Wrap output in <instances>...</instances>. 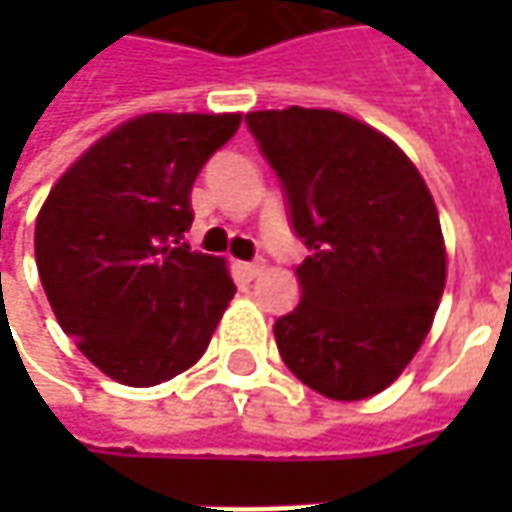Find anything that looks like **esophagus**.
<instances>
[{"label":"esophagus","instance_id":"esophagus-1","mask_svg":"<svg viewBox=\"0 0 512 512\" xmlns=\"http://www.w3.org/2000/svg\"><path fill=\"white\" fill-rule=\"evenodd\" d=\"M262 270H265V265H262V262H239V273L245 276L247 282H253V279H256Z\"/></svg>","mask_w":512,"mask_h":512}]
</instances>
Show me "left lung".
<instances>
[{"label": "left lung", "instance_id": "8db88e82", "mask_svg": "<svg viewBox=\"0 0 512 512\" xmlns=\"http://www.w3.org/2000/svg\"><path fill=\"white\" fill-rule=\"evenodd\" d=\"M287 196L302 302L273 336L290 373L336 402L382 393L422 347L447 256L422 173L396 142L339 110L245 116Z\"/></svg>", "mask_w": 512, "mask_h": 512}]
</instances>
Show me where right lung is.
Wrapping results in <instances>:
<instances>
[{"mask_svg": "<svg viewBox=\"0 0 512 512\" xmlns=\"http://www.w3.org/2000/svg\"><path fill=\"white\" fill-rule=\"evenodd\" d=\"M239 113H145L88 148L36 216V267L59 327L105 376L153 387L202 359L236 285L193 253L190 190Z\"/></svg>", "mask_w": 512, "mask_h": 512, "instance_id": "1", "label": "right lung"}]
</instances>
